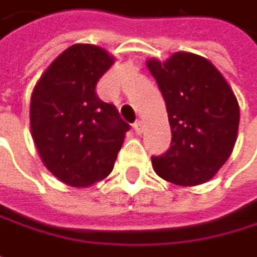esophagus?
<instances>
[{"label":"esophagus","mask_w":257,"mask_h":257,"mask_svg":"<svg viewBox=\"0 0 257 257\" xmlns=\"http://www.w3.org/2000/svg\"><path fill=\"white\" fill-rule=\"evenodd\" d=\"M134 129H135V132H137V134H143V129H144V126H143V122H141V120H137V122L134 123Z\"/></svg>","instance_id":"34e87169"}]
</instances>
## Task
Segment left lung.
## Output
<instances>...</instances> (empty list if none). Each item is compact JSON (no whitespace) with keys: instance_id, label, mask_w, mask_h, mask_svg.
<instances>
[{"instance_id":"1","label":"left lung","mask_w":257,"mask_h":257,"mask_svg":"<svg viewBox=\"0 0 257 257\" xmlns=\"http://www.w3.org/2000/svg\"><path fill=\"white\" fill-rule=\"evenodd\" d=\"M147 67L162 91L172 132L171 147L152 156L157 175L176 185H198L231 156L240 122L238 101L221 75L204 57L175 53Z\"/></svg>"}]
</instances>
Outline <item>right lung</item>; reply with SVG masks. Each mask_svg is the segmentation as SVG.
<instances>
[{"instance_id":"obj_1","label":"right lung","mask_w":257,"mask_h":257,"mask_svg":"<svg viewBox=\"0 0 257 257\" xmlns=\"http://www.w3.org/2000/svg\"><path fill=\"white\" fill-rule=\"evenodd\" d=\"M114 59L75 44L44 72L31 98V131L44 165L61 182L89 187L113 171L128 123L95 94Z\"/></svg>"}]
</instances>
